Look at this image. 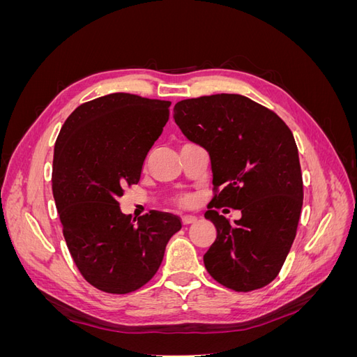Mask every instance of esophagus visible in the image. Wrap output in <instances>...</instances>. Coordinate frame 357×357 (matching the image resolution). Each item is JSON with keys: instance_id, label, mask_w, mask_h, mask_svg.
<instances>
[{"instance_id": "obj_1", "label": "esophagus", "mask_w": 357, "mask_h": 357, "mask_svg": "<svg viewBox=\"0 0 357 357\" xmlns=\"http://www.w3.org/2000/svg\"><path fill=\"white\" fill-rule=\"evenodd\" d=\"M181 222H183V225H193L198 222V219L195 218V215H183Z\"/></svg>"}]
</instances>
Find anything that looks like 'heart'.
I'll use <instances>...</instances> for the list:
<instances>
[{"instance_id":"obj_1","label":"heart","mask_w":357,"mask_h":357,"mask_svg":"<svg viewBox=\"0 0 357 357\" xmlns=\"http://www.w3.org/2000/svg\"><path fill=\"white\" fill-rule=\"evenodd\" d=\"M178 202L183 205V207H189V205L192 204V197H189V195H183V197H180Z\"/></svg>"}]
</instances>
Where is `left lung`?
<instances>
[{
  "label": "left lung",
  "instance_id": "8db88e82",
  "mask_svg": "<svg viewBox=\"0 0 357 357\" xmlns=\"http://www.w3.org/2000/svg\"><path fill=\"white\" fill-rule=\"evenodd\" d=\"M172 117L207 150L213 186L222 189L205 213L218 231L205 268L236 291L269 284L294 244L304 199L294 134L274 112L236 93L183 100ZM220 206L240 209L242 219L229 224L212 210Z\"/></svg>",
  "mask_w": 357,
  "mask_h": 357
}]
</instances>
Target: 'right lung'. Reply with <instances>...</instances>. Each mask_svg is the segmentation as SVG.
<instances>
[{
  "instance_id": "1",
  "label": "right lung",
  "mask_w": 357,
  "mask_h": 357,
  "mask_svg": "<svg viewBox=\"0 0 357 357\" xmlns=\"http://www.w3.org/2000/svg\"><path fill=\"white\" fill-rule=\"evenodd\" d=\"M169 101L110 93L84 102L61 128L52 190L63 238L88 283L123 295L144 286L181 229L177 215L150 211L131 220L119 207L169 116Z\"/></svg>"
}]
</instances>
